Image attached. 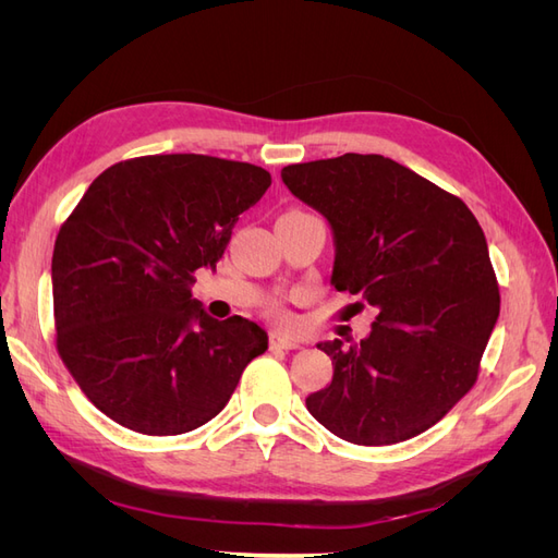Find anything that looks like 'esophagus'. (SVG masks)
<instances>
[{"label": "esophagus", "instance_id": "obj_1", "mask_svg": "<svg viewBox=\"0 0 558 558\" xmlns=\"http://www.w3.org/2000/svg\"><path fill=\"white\" fill-rule=\"evenodd\" d=\"M269 344L277 347V349H298L300 347V340L295 335L286 332L281 328H275L272 332H269Z\"/></svg>", "mask_w": 558, "mask_h": 558}]
</instances>
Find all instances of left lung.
I'll return each mask as SVG.
<instances>
[{"mask_svg": "<svg viewBox=\"0 0 558 558\" xmlns=\"http://www.w3.org/2000/svg\"><path fill=\"white\" fill-rule=\"evenodd\" d=\"M281 181L332 230L330 283L377 310L365 340L318 344L332 359V381L307 398L310 414L353 445L421 435L477 381L500 314L477 218L463 199L375 154L289 165Z\"/></svg>", "mask_w": 558, "mask_h": 558, "instance_id": "obj_1", "label": "left lung"}]
</instances>
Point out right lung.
I'll return each mask as SVG.
<instances>
[{"label": "right lung", "instance_id": "1", "mask_svg": "<svg viewBox=\"0 0 558 558\" xmlns=\"http://www.w3.org/2000/svg\"><path fill=\"white\" fill-rule=\"evenodd\" d=\"M269 172L197 154L144 156L99 174L62 223L50 279L60 359L116 424L181 435L221 412L267 349L248 318L218 320L191 283L218 258Z\"/></svg>", "mask_w": 558, "mask_h": 558}]
</instances>
